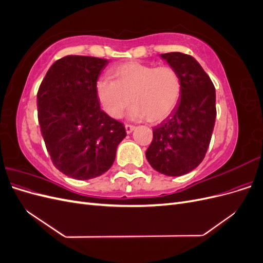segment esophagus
Instances as JSON below:
<instances>
[{"instance_id":"esophagus-1","label":"esophagus","mask_w":263,"mask_h":263,"mask_svg":"<svg viewBox=\"0 0 263 263\" xmlns=\"http://www.w3.org/2000/svg\"><path fill=\"white\" fill-rule=\"evenodd\" d=\"M125 129H126V133H127V134H130V133L135 129V126H134V125H130V124H126V125H125Z\"/></svg>"}]
</instances>
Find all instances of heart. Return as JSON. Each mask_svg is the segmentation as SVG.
<instances>
[{"label":"heart","mask_w":263,"mask_h":263,"mask_svg":"<svg viewBox=\"0 0 263 263\" xmlns=\"http://www.w3.org/2000/svg\"><path fill=\"white\" fill-rule=\"evenodd\" d=\"M110 76L112 79L104 77L98 81L97 95L113 118L123 116L130 100L132 118L147 117L150 122H160L170 115L179 101L180 78L170 66L128 61L115 67Z\"/></svg>","instance_id":"1"}]
</instances>
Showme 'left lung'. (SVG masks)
Instances as JSON below:
<instances>
[{"instance_id": "8db88e82", "label": "left lung", "mask_w": 263, "mask_h": 263, "mask_svg": "<svg viewBox=\"0 0 263 263\" xmlns=\"http://www.w3.org/2000/svg\"><path fill=\"white\" fill-rule=\"evenodd\" d=\"M180 78V99L173 112L153 128L154 139L146 151L153 168L169 177L194 170L209 149L216 118L215 87L192 55L161 53Z\"/></svg>"}]
</instances>
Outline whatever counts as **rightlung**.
Here are the masks:
<instances>
[{
  "mask_svg": "<svg viewBox=\"0 0 263 263\" xmlns=\"http://www.w3.org/2000/svg\"><path fill=\"white\" fill-rule=\"evenodd\" d=\"M108 60L66 55L47 71L37 93L38 122L53 165L66 176L90 180L114 163L125 126L100 107L99 77Z\"/></svg>",
  "mask_w": 263,
  "mask_h": 263,
  "instance_id": "add662e5",
  "label": "right lung"
}]
</instances>
